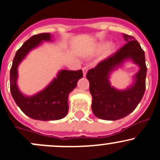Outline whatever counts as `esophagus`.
<instances>
[{
  "mask_svg": "<svg viewBox=\"0 0 160 160\" xmlns=\"http://www.w3.org/2000/svg\"><path fill=\"white\" fill-rule=\"evenodd\" d=\"M87 71H88V67L85 66V67L82 68V72H83V75H84V76H85V75H86Z\"/></svg>",
  "mask_w": 160,
  "mask_h": 160,
  "instance_id": "esophagus-1",
  "label": "esophagus"
}]
</instances>
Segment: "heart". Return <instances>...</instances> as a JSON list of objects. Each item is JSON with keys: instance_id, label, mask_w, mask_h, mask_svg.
<instances>
[{"instance_id": "1", "label": "heart", "mask_w": 160, "mask_h": 160, "mask_svg": "<svg viewBox=\"0 0 160 160\" xmlns=\"http://www.w3.org/2000/svg\"><path fill=\"white\" fill-rule=\"evenodd\" d=\"M113 48H114V46H113V44H110V45H109V50H112Z\"/></svg>"}]
</instances>
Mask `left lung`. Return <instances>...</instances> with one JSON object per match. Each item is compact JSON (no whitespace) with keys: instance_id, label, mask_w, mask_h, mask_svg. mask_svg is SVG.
Returning a JSON list of instances; mask_svg holds the SVG:
<instances>
[{"instance_id":"left-lung-1","label":"left lung","mask_w":160,"mask_h":160,"mask_svg":"<svg viewBox=\"0 0 160 160\" xmlns=\"http://www.w3.org/2000/svg\"><path fill=\"white\" fill-rule=\"evenodd\" d=\"M127 42L111 56L99 62L87 72L89 91L92 97V110L95 116L107 121H117L125 118L137 107L145 91L147 68L145 52L139 42L132 36L123 34ZM127 59L139 66L134 77V83L124 90L111 86L110 73Z\"/></svg>"}]
</instances>
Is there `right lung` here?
I'll use <instances>...</instances> for the list:
<instances>
[{
  "mask_svg": "<svg viewBox=\"0 0 160 160\" xmlns=\"http://www.w3.org/2000/svg\"><path fill=\"white\" fill-rule=\"evenodd\" d=\"M50 33H40L30 37L17 50L10 71V90L14 100L22 111L30 118L39 121H56L64 118L68 112V95L82 78V70H61L43 90L26 96L17 85L18 67L28 52L42 41H51Z\"/></svg>",
  "mask_w": 160,
  "mask_h": 160,
  "instance_id": "1",
  "label": "right lung"
}]
</instances>
